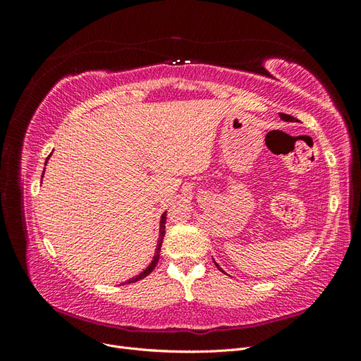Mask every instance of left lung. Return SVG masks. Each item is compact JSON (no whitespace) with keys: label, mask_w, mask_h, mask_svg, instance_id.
Masks as SVG:
<instances>
[{"label":"left lung","mask_w":361,"mask_h":361,"mask_svg":"<svg viewBox=\"0 0 361 361\" xmlns=\"http://www.w3.org/2000/svg\"><path fill=\"white\" fill-rule=\"evenodd\" d=\"M280 118L281 120H285V122H293V120H295V117H292V116H289V114H283V113H280ZM216 265V264H215ZM218 267V265H216ZM218 268H220V267H218ZM221 269V268H220ZM223 271V269H221Z\"/></svg>","instance_id":"1"}]
</instances>
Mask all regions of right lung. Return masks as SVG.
Returning <instances> with one entry per match:
<instances>
[{
  "instance_id": "right-lung-1",
  "label": "right lung",
  "mask_w": 361,
  "mask_h": 361,
  "mask_svg": "<svg viewBox=\"0 0 361 361\" xmlns=\"http://www.w3.org/2000/svg\"><path fill=\"white\" fill-rule=\"evenodd\" d=\"M49 158V157H48ZM48 161V159H47ZM45 166H47V162H45ZM45 173V171H43ZM166 218H167V212H164L162 215H161V221H159V238H158V244H157V250H155V256H154V260L150 262L149 264V267L143 271V272H140V274L137 276V277H133V279H129L128 281H125L123 285H126V283H135V281H138V280H141V279H145V277H147L152 271H154V268L157 267V264H158V260H159V253H161V245H162V239H164V235H166Z\"/></svg>"
}]
</instances>
